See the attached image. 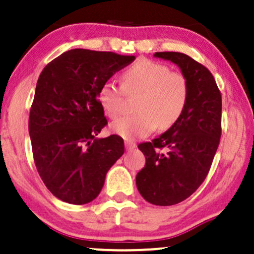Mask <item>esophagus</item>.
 Instances as JSON below:
<instances>
[{
	"label": "esophagus",
	"instance_id": "obj_1",
	"mask_svg": "<svg viewBox=\"0 0 254 254\" xmlns=\"http://www.w3.org/2000/svg\"><path fill=\"white\" fill-rule=\"evenodd\" d=\"M136 148V143L132 141H125V149L127 150H132Z\"/></svg>",
	"mask_w": 254,
	"mask_h": 254
}]
</instances>
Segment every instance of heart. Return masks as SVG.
Instances as JSON below:
<instances>
[{
	"label": "heart",
	"mask_w": 254,
	"mask_h": 254,
	"mask_svg": "<svg viewBox=\"0 0 254 254\" xmlns=\"http://www.w3.org/2000/svg\"><path fill=\"white\" fill-rule=\"evenodd\" d=\"M125 95L136 99L138 113L124 117L111 125L123 138H143L157 127L167 130L179 121L190 97V83L180 71L150 60L139 61L122 75V87L106 81L98 90V100L110 118L123 112Z\"/></svg>",
	"instance_id": "heart-1"
}]
</instances>
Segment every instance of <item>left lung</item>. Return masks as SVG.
I'll return each instance as SVG.
<instances>
[{
  "label": "left lung",
  "mask_w": 254,
  "mask_h": 254,
  "mask_svg": "<svg viewBox=\"0 0 254 254\" xmlns=\"http://www.w3.org/2000/svg\"><path fill=\"white\" fill-rule=\"evenodd\" d=\"M154 56L176 63L190 83L179 121L157 138L138 144L145 165L136 176L137 189L147 202L167 206L190 197L208 176L222 132V98L209 69L193 58L180 52Z\"/></svg>",
  "instance_id": "left-lung-1"
}]
</instances>
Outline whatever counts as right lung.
<instances>
[{
    "label": "right lung",
    "mask_w": 254,
    "mask_h": 254,
    "mask_svg": "<svg viewBox=\"0 0 254 254\" xmlns=\"http://www.w3.org/2000/svg\"><path fill=\"white\" fill-rule=\"evenodd\" d=\"M133 61L135 56L74 49L40 72L28 131L38 173L58 199L76 205L92 202L107 171L124 154L121 136L97 138L107 125L98 90Z\"/></svg>",
    "instance_id": "obj_1"
}]
</instances>
